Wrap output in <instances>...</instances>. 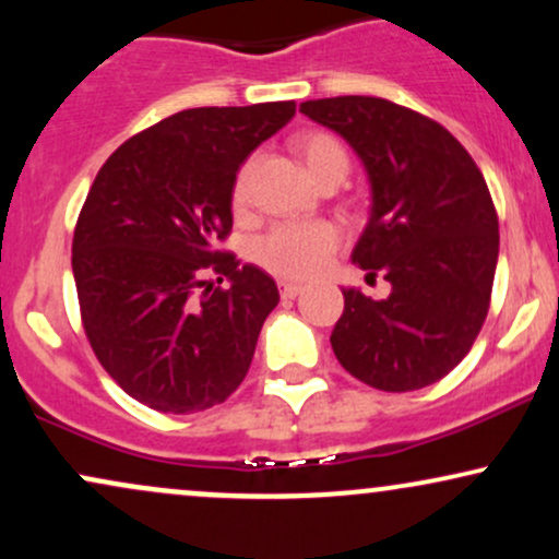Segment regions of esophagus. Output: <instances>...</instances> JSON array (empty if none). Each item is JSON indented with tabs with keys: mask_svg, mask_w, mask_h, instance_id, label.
Here are the masks:
<instances>
[{
	"mask_svg": "<svg viewBox=\"0 0 559 559\" xmlns=\"http://www.w3.org/2000/svg\"><path fill=\"white\" fill-rule=\"evenodd\" d=\"M278 288H281V297H284V299H294V297H299L301 292H305V286L288 284V281H281Z\"/></svg>",
	"mask_w": 559,
	"mask_h": 559,
	"instance_id": "esophagus-1",
	"label": "esophagus"
}]
</instances>
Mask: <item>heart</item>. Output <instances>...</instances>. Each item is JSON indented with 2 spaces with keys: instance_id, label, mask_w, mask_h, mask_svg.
I'll return each instance as SVG.
<instances>
[{
  "instance_id": "b5f03b06",
  "label": "heart",
  "mask_w": 559,
  "mask_h": 559,
  "mask_svg": "<svg viewBox=\"0 0 559 559\" xmlns=\"http://www.w3.org/2000/svg\"><path fill=\"white\" fill-rule=\"evenodd\" d=\"M294 150L299 152L301 163L316 183L329 181V178L344 181L346 173H349V155H346L342 141L331 133H301L294 141ZM249 176H252V163L243 165L234 181L236 207L247 204ZM336 243L338 230L331 223H286V226H275L262 236L254 258L267 273L278 275V278L305 281L325 265Z\"/></svg>"
}]
</instances>
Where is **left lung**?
<instances>
[{
  "label": "left lung",
  "mask_w": 559,
  "mask_h": 559,
  "mask_svg": "<svg viewBox=\"0 0 559 559\" xmlns=\"http://www.w3.org/2000/svg\"><path fill=\"white\" fill-rule=\"evenodd\" d=\"M299 110L362 159L373 204L352 260L391 284L386 299L342 288L333 355L373 389L431 386L471 352L489 312L499 258L489 186L444 126L389 99L331 96Z\"/></svg>",
  "instance_id": "1"
}]
</instances>
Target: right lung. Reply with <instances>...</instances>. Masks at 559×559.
Here are the masks:
<instances>
[{
  "mask_svg": "<svg viewBox=\"0 0 559 559\" xmlns=\"http://www.w3.org/2000/svg\"><path fill=\"white\" fill-rule=\"evenodd\" d=\"M294 112V102L176 112L120 144L88 189L73 234L83 331L112 381L157 413L226 402L252 365L278 286L217 241L234 226L241 163ZM210 272L231 286L204 282Z\"/></svg>",
  "mask_w": 559,
  "mask_h": 559,
  "instance_id": "add662e5",
  "label": "right lung"
}]
</instances>
